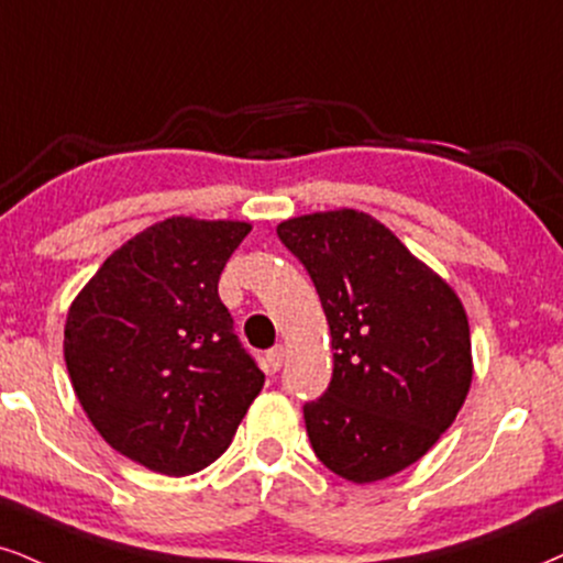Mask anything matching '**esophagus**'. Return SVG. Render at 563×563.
I'll return each mask as SVG.
<instances>
[{"label":"esophagus","mask_w":563,"mask_h":563,"mask_svg":"<svg viewBox=\"0 0 563 563\" xmlns=\"http://www.w3.org/2000/svg\"><path fill=\"white\" fill-rule=\"evenodd\" d=\"M284 363V350L282 346H274V350H268L266 355H263V365H266V373H276Z\"/></svg>","instance_id":"1"}]
</instances>
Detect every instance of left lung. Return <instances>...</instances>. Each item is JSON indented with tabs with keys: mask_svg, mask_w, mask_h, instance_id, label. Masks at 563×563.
I'll return each mask as SVG.
<instances>
[{
	"mask_svg": "<svg viewBox=\"0 0 563 563\" xmlns=\"http://www.w3.org/2000/svg\"><path fill=\"white\" fill-rule=\"evenodd\" d=\"M276 234L313 279L334 350L329 388L302 405L310 446L344 481L401 473L441 439L470 391L460 297L363 211L297 217Z\"/></svg>",
	"mask_w": 563,
	"mask_h": 563,
	"instance_id": "left-lung-1",
	"label": "left lung"
}]
</instances>
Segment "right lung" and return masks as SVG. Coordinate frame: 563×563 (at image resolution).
Instances as JSON below:
<instances>
[{
	"label": "right lung",
	"mask_w": 563,
	"mask_h": 563,
	"mask_svg": "<svg viewBox=\"0 0 563 563\" xmlns=\"http://www.w3.org/2000/svg\"><path fill=\"white\" fill-rule=\"evenodd\" d=\"M247 232L245 221H158L103 261L67 313L65 363L88 420L154 473L219 460L266 380L219 300Z\"/></svg>",
	"instance_id": "right-lung-1"
}]
</instances>
